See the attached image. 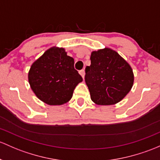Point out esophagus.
<instances>
[{"label": "esophagus", "instance_id": "1", "mask_svg": "<svg viewBox=\"0 0 160 160\" xmlns=\"http://www.w3.org/2000/svg\"><path fill=\"white\" fill-rule=\"evenodd\" d=\"M79 73H80V76H81V77H83V79L84 78V75H85V71H84V70H80V71H79Z\"/></svg>", "mask_w": 160, "mask_h": 160}]
</instances>
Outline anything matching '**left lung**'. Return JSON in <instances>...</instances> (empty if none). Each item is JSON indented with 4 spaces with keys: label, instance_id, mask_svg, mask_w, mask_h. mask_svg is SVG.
<instances>
[{
    "label": "left lung",
    "instance_id": "left-lung-1",
    "mask_svg": "<svg viewBox=\"0 0 160 160\" xmlns=\"http://www.w3.org/2000/svg\"><path fill=\"white\" fill-rule=\"evenodd\" d=\"M91 64L85 69V81L90 98L97 105L120 102L132 89V69L128 62L109 48L92 51Z\"/></svg>",
    "mask_w": 160,
    "mask_h": 160
}]
</instances>
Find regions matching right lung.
<instances>
[{
    "label": "right lung",
    "mask_w": 160,
    "mask_h": 160,
    "mask_svg": "<svg viewBox=\"0 0 160 160\" xmlns=\"http://www.w3.org/2000/svg\"><path fill=\"white\" fill-rule=\"evenodd\" d=\"M63 48L52 47L32 63L28 82L39 100L50 106L66 103L83 78L74 69V60Z\"/></svg>",
    "instance_id": "add662e5"
}]
</instances>
